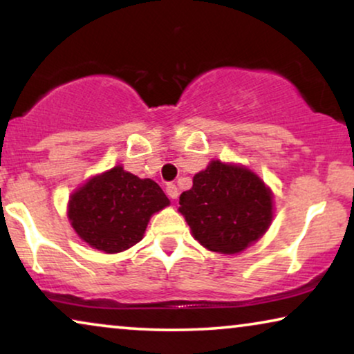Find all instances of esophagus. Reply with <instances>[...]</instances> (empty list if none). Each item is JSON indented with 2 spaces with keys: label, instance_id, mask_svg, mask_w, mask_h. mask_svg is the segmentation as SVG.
Masks as SVG:
<instances>
[{
  "label": "esophagus",
  "instance_id": "34e87169",
  "mask_svg": "<svg viewBox=\"0 0 354 354\" xmlns=\"http://www.w3.org/2000/svg\"><path fill=\"white\" fill-rule=\"evenodd\" d=\"M166 193L169 195V198H172V200H177L178 198V188L174 185V183H169L166 187Z\"/></svg>",
  "mask_w": 354,
  "mask_h": 354
}]
</instances>
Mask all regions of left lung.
<instances>
[{
  "label": "left lung",
  "instance_id": "8db88e82",
  "mask_svg": "<svg viewBox=\"0 0 354 354\" xmlns=\"http://www.w3.org/2000/svg\"><path fill=\"white\" fill-rule=\"evenodd\" d=\"M178 205L193 239L221 254L248 248L268 232L274 217V196L263 178L241 164L217 159L195 174Z\"/></svg>",
  "mask_w": 354,
  "mask_h": 354
}]
</instances>
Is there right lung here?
<instances>
[{
	"label": "right lung",
	"mask_w": 354,
	"mask_h": 354,
	"mask_svg": "<svg viewBox=\"0 0 354 354\" xmlns=\"http://www.w3.org/2000/svg\"><path fill=\"white\" fill-rule=\"evenodd\" d=\"M169 205L156 182L133 176L119 164L72 192L67 217L86 245L114 254L137 245L151 216Z\"/></svg>",
	"instance_id": "right-lung-1"
}]
</instances>
